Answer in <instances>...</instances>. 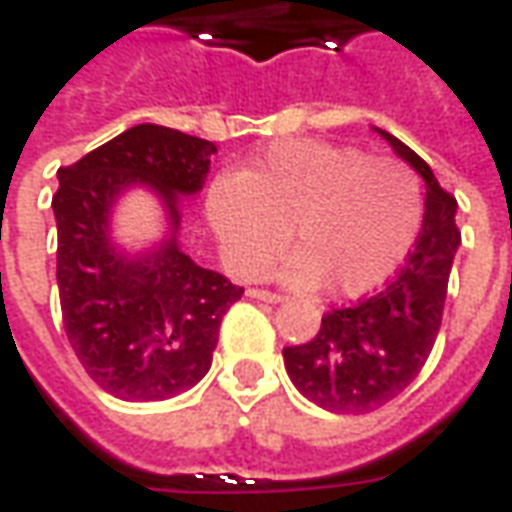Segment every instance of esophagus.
I'll use <instances>...</instances> for the list:
<instances>
[{
	"instance_id": "esophagus-1",
	"label": "esophagus",
	"mask_w": 512,
	"mask_h": 512,
	"mask_svg": "<svg viewBox=\"0 0 512 512\" xmlns=\"http://www.w3.org/2000/svg\"><path fill=\"white\" fill-rule=\"evenodd\" d=\"M249 296H252V299L268 301V304H277V301L285 299L282 293H274V290H266V288H249Z\"/></svg>"
}]
</instances>
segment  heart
Returning <instances> with one entry per match:
<instances>
[{"label": "heart", "mask_w": 512, "mask_h": 512, "mask_svg": "<svg viewBox=\"0 0 512 512\" xmlns=\"http://www.w3.org/2000/svg\"><path fill=\"white\" fill-rule=\"evenodd\" d=\"M417 175L397 158L315 139H285L222 178L208 197V216L227 255L257 274L288 244L285 263L296 288H329L365 296L395 277L422 227Z\"/></svg>", "instance_id": "heart-1"}]
</instances>
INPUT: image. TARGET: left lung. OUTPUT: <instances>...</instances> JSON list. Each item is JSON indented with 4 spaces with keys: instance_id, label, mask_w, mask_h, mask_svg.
Segmentation results:
<instances>
[{
    "instance_id": "1",
    "label": "left lung",
    "mask_w": 512,
    "mask_h": 512,
    "mask_svg": "<svg viewBox=\"0 0 512 512\" xmlns=\"http://www.w3.org/2000/svg\"><path fill=\"white\" fill-rule=\"evenodd\" d=\"M378 134L425 178V216L414 249L386 288L329 310L312 340L282 351L296 389L334 414L376 411L419 376L439 337L452 257L461 244L455 197L411 147L381 128Z\"/></svg>"
}]
</instances>
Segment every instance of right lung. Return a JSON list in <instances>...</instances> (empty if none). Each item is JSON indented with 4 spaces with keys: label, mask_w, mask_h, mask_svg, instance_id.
Instances as JSON below:
<instances>
[{
    "label": "right lung",
    "mask_w": 512,
    "mask_h": 512,
    "mask_svg": "<svg viewBox=\"0 0 512 512\" xmlns=\"http://www.w3.org/2000/svg\"><path fill=\"white\" fill-rule=\"evenodd\" d=\"M216 145L142 123L62 167L51 200L57 216V285L65 334L87 376L120 400H164L211 367L227 310L244 296L200 268L169 238L145 257L109 244V208L131 183L164 197L178 227V194H197Z\"/></svg>",
    "instance_id": "1"
}]
</instances>
